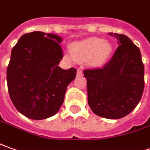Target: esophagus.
I'll return each mask as SVG.
<instances>
[{"mask_svg":"<svg viewBox=\"0 0 150 150\" xmlns=\"http://www.w3.org/2000/svg\"><path fill=\"white\" fill-rule=\"evenodd\" d=\"M77 75L78 76V77H80V76H82V75H83V72L81 71V69H77Z\"/></svg>","mask_w":150,"mask_h":150,"instance_id":"obj_1","label":"esophagus"}]
</instances>
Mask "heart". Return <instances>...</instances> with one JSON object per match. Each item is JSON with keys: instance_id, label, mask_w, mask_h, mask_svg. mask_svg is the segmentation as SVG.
I'll return each instance as SVG.
<instances>
[{"instance_id": "obj_1", "label": "heart", "mask_w": 150, "mask_h": 150, "mask_svg": "<svg viewBox=\"0 0 150 150\" xmlns=\"http://www.w3.org/2000/svg\"><path fill=\"white\" fill-rule=\"evenodd\" d=\"M112 51V44L108 41L99 38H89L72 43L68 58L77 62L90 59L94 65H102L110 57Z\"/></svg>"}]
</instances>
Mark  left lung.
<instances>
[{"instance_id": "obj_1", "label": "left lung", "mask_w": 150, "mask_h": 150, "mask_svg": "<svg viewBox=\"0 0 150 150\" xmlns=\"http://www.w3.org/2000/svg\"><path fill=\"white\" fill-rule=\"evenodd\" d=\"M118 47L102 69H85L88 105L108 119L127 116L140 102L144 88V67L140 49L123 34L109 33Z\"/></svg>"}]
</instances>
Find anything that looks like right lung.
Instances as JSON below:
<instances>
[{
	"mask_svg": "<svg viewBox=\"0 0 150 150\" xmlns=\"http://www.w3.org/2000/svg\"><path fill=\"white\" fill-rule=\"evenodd\" d=\"M61 42L57 35L33 32L23 35L12 49L8 91L16 109L28 118L42 120L54 115L67 86L76 77V69L58 66L64 57Z\"/></svg>",
	"mask_w": 150,
	"mask_h": 150,
	"instance_id": "obj_1",
	"label": "right lung"
}]
</instances>
